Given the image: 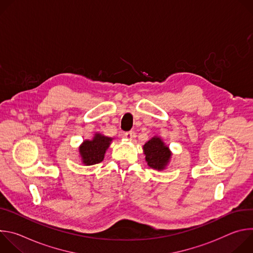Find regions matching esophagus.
<instances>
[{"label": "esophagus", "mask_w": 253, "mask_h": 253, "mask_svg": "<svg viewBox=\"0 0 253 253\" xmlns=\"http://www.w3.org/2000/svg\"><path fill=\"white\" fill-rule=\"evenodd\" d=\"M124 137H125L126 139H132V138L134 137V133H133L132 131L126 132V133H124Z\"/></svg>", "instance_id": "1"}]
</instances>
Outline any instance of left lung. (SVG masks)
Instances as JSON below:
<instances>
[{"label":"left lung","instance_id":"left-lung-1","mask_svg":"<svg viewBox=\"0 0 253 253\" xmlns=\"http://www.w3.org/2000/svg\"><path fill=\"white\" fill-rule=\"evenodd\" d=\"M145 160L149 167L156 170H163L169 163L171 151L161 138L154 136L143 146Z\"/></svg>","mask_w":253,"mask_h":253}]
</instances>
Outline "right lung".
Masks as SVG:
<instances>
[{"instance_id": "add662e5", "label": "right lung", "mask_w": 253, "mask_h": 253, "mask_svg": "<svg viewBox=\"0 0 253 253\" xmlns=\"http://www.w3.org/2000/svg\"><path fill=\"white\" fill-rule=\"evenodd\" d=\"M113 138L96 133L92 140H85L79 147L82 162L85 165H94L104 159L106 150L110 146Z\"/></svg>"}]
</instances>
